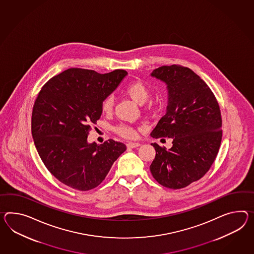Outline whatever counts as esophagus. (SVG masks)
Instances as JSON below:
<instances>
[{"mask_svg":"<svg viewBox=\"0 0 254 254\" xmlns=\"http://www.w3.org/2000/svg\"><path fill=\"white\" fill-rule=\"evenodd\" d=\"M140 146V143L138 142H128L127 144V147L129 149H135Z\"/></svg>","mask_w":254,"mask_h":254,"instance_id":"1","label":"esophagus"}]
</instances>
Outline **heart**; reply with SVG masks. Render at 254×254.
Instances as JSON below:
<instances>
[{
	"label": "heart",
	"instance_id": "b5f03b06",
	"mask_svg": "<svg viewBox=\"0 0 254 254\" xmlns=\"http://www.w3.org/2000/svg\"><path fill=\"white\" fill-rule=\"evenodd\" d=\"M125 93H127V95L129 96L134 102H136L139 105L145 104L150 96L149 87L141 81H134L128 83L125 89ZM113 107H114V98L112 95H109L102 103V111L106 114H109L113 110ZM114 129L118 135L126 138H133L136 135V130L127 125H118Z\"/></svg>",
	"mask_w": 254,
	"mask_h": 254
}]
</instances>
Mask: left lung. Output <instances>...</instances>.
<instances>
[{"instance_id": "8db88e82", "label": "left lung", "mask_w": 254, "mask_h": 254, "mask_svg": "<svg viewBox=\"0 0 254 254\" xmlns=\"http://www.w3.org/2000/svg\"><path fill=\"white\" fill-rule=\"evenodd\" d=\"M151 76L167 84L169 101L150 136L171 137L173 147L152 143L156 156L149 169L161 186L181 189L201 179L216 160L222 139L220 108L210 88L189 68L161 66Z\"/></svg>"}]
</instances>
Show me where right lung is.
I'll list each match as a JSON object with an SVG mask.
<instances>
[{"instance_id": "obj_1", "label": "right lung", "mask_w": 254, "mask_h": 254, "mask_svg": "<svg viewBox=\"0 0 254 254\" xmlns=\"http://www.w3.org/2000/svg\"><path fill=\"white\" fill-rule=\"evenodd\" d=\"M127 74L124 69L101 74L68 68L38 93L32 111L34 143L45 166L65 186L79 191L97 187L127 149L114 139L87 142L91 126L101 118L103 101Z\"/></svg>"}]
</instances>
